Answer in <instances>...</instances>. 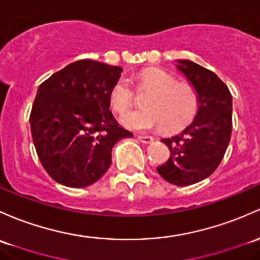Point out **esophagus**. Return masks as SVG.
I'll list each match as a JSON object with an SVG mask.
<instances>
[{"instance_id":"obj_1","label":"esophagus","mask_w":260,"mask_h":260,"mask_svg":"<svg viewBox=\"0 0 260 260\" xmlns=\"http://www.w3.org/2000/svg\"><path fill=\"white\" fill-rule=\"evenodd\" d=\"M138 139L144 144H151V143H153V141H154V139H153L152 137H149V136H138Z\"/></svg>"}]
</instances>
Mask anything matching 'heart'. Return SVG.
Instances as JSON below:
<instances>
[{
	"mask_svg": "<svg viewBox=\"0 0 260 260\" xmlns=\"http://www.w3.org/2000/svg\"><path fill=\"white\" fill-rule=\"evenodd\" d=\"M137 89L149 92L144 97L146 108L132 112L122 118L127 128L136 131L162 127L167 133L184 129L197 117L201 107V97L194 86L176 78L159 68H147L138 75ZM135 95L125 78H119L109 92L112 111L123 116L132 108Z\"/></svg>",
	"mask_w": 260,
	"mask_h": 260,
	"instance_id": "obj_1",
	"label": "heart"
}]
</instances>
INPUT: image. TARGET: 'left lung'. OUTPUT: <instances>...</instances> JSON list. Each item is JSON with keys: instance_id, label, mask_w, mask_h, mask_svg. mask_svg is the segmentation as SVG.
I'll return each mask as SVG.
<instances>
[{"instance_id": "left-lung-1", "label": "left lung", "mask_w": 260, "mask_h": 260, "mask_svg": "<svg viewBox=\"0 0 260 260\" xmlns=\"http://www.w3.org/2000/svg\"><path fill=\"white\" fill-rule=\"evenodd\" d=\"M177 63L198 91L201 107L182 133L162 139L171 157L157 171L171 184L190 185L209 177L222 162L232 135V94L212 71L188 59Z\"/></svg>"}]
</instances>
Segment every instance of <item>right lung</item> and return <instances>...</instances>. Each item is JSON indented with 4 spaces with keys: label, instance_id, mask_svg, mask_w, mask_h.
<instances>
[{
    "label": "right lung",
    "instance_id": "add662e5",
    "mask_svg": "<svg viewBox=\"0 0 260 260\" xmlns=\"http://www.w3.org/2000/svg\"><path fill=\"white\" fill-rule=\"evenodd\" d=\"M122 68L81 59L40 84L29 124L41 165L66 187L93 184L112 163V148L133 137L109 111Z\"/></svg>",
    "mask_w": 260,
    "mask_h": 260
}]
</instances>
